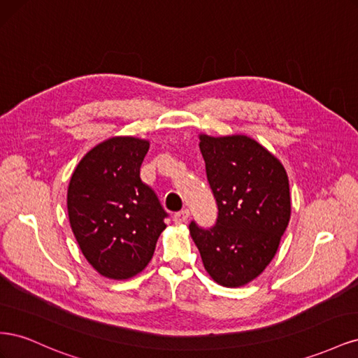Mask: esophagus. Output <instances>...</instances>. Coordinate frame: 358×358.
<instances>
[{"label": "esophagus", "mask_w": 358, "mask_h": 358, "mask_svg": "<svg viewBox=\"0 0 358 358\" xmlns=\"http://www.w3.org/2000/svg\"><path fill=\"white\" fill-rule=\"evenodd\" d=\"M189 218V210L188 209H183L180 212H178L175 215V218H173V221H175L176 224H185Z\"/></svg>", "instance_id": "esophagus-1"}]
</instances>
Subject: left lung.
Listing matches in <instances>:
<instances>
[{"label":"left lung","instance_id":"left-lung-1","mask_svg":"<svg viewBox=\"0 0 358 358\" xmlns=\"http://www.w3.org/2000/svg\"><path fill=\"white\" fill-rule=\"evenodd\" d=\"M199 138L218 218L209 230L191 222L189 234L216 284L243 287L264 272L288 227L287 171L252 137L201 133Z\"/></svg>","mask_w":358,"mask_h":358}]
</instances>
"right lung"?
Returning a JSON list of instances; mask_svg holds the SVG:
<instances>
[{
  "instance_id": "obj_1",
  "label": "right lung",
  "mask_w": 358,
  "mask_h": 358,
  "mask_svg": "<svg viewBox=\"0 0 358 358\" xmlns=\"http://www.w3.org/2000/svg\"><path fill=\"white\" fill-rule=\"evenodd\" d=\"M149 140L115 136L94 146L74 169L67 191L73 234L101 276L129 279L154 255L167 213L140 179Z\"/></svg>"
}]
</instances>
